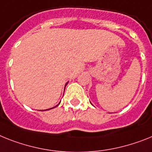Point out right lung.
I'll list each match as a JSON object with an SVG mask.
<instances>
[{
  "instance_id": "right-lung-1",
  "label": "right lung",
  "mask_w": 152,
  "mask_h": 152,
  "mask_svg": "<svg viewBox=\"0 0 152 152\" xmlns=\"http://www.w3.org/2000/svg\"><path fill=\"white\" fill-rule=\"evenodd\" d=\"M67 84H68V82H67V83H66V85H65V87H66V85H67ZM60 102H61V101H60ZM59 104H60V103H59ZM58 105H56V107H52V108H55V107H56L57 106H58ZM52 108H50V109H47V110H51V109H52Z\"/></svg>"
}]
</instances>
